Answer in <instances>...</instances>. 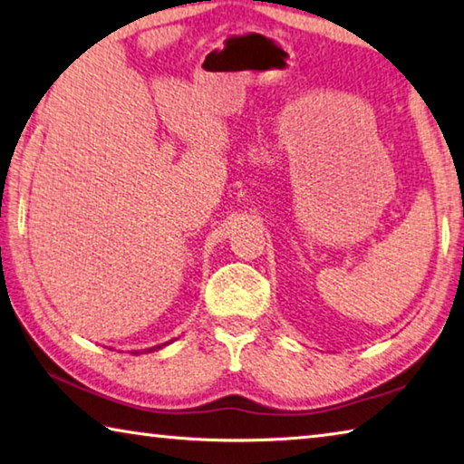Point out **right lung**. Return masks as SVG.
Here are the masks:
<instances>
[{
	"label": "right lung",
	"mask_w": 464,
	"mask_h": 464,
	"mask_svg": "<svg viewBox=\"0 0 464 464\" xmlns=\"http://www.w3.org/2000/svg\"><path fill=\"white\" fill-rule=\"evenodd\" d=\"M170 343H173V340H170ZM170 343H165V344H159V346H152V348H146V351H144V353H154V351H160V348H162V346H167V344H170ZM132 354H140V353H138V351H134Z\"/></svg>",
	"instance_id": "obj_1"
}]
</instances>
